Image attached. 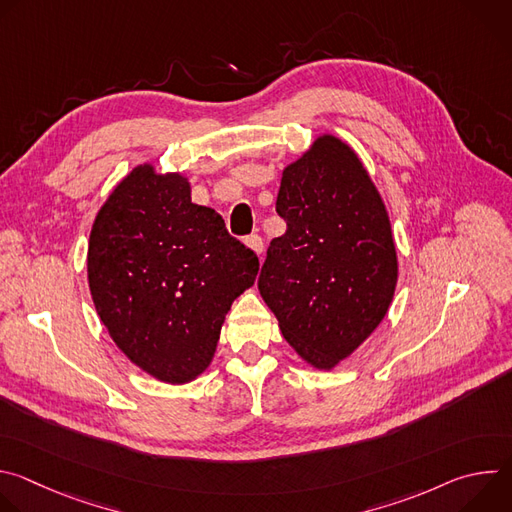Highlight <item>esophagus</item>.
I'll return each instance as SVG.
<instances>
[{"mask_svg":"<svg viewBox=\"0 0 512 512\" xmlns=\"http://www.w3.org/2000/svg\"><path fill=\"white\" fill-rule=\"evenodd\" d=\"M245 243H247V247H251L259 257L263 255V239H261L259 235H249V237L245 239Z\"/></svg>","mask_w":512,"mask_h":512,"instance_id":"34e87169","label":"esophagus"}]
</instances>
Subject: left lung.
Here are the masks:
<instances>
[{
    "label": "left lung",
    "mask_w": 512,
    "mask_h": 512,
    "mask_svg": "<svg viewBox=\"0 0 512 512\" xmlns=\"http://www.w3.org/2000/svg\"><path fill=\"white\" fill-rule=\"evenodd\" d=\"M287 229L261 265L259 291L283 338L330 371L385 318L397 285L389 214L358 156L334 135L283 170Z\"/></svg>",
    "instance_id": "8db88e82"
}]
</instances>
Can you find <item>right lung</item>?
<instances>
[{
  "instance_id": "add662e5",
  "label": "right lung",
  "mask_w": 512,
  "mask_h": 512,
  "mask_svg": "<svg viewBox=\"0 0 512 512\" xmlns=\"http://www.w3.org/2000/svg\"><path fill=\"white\" fill-rule=\"evenodd\" d=\"M87 269L113 342L145 373L182 385L210 364L259 259L229 235L221 214L190 200L184 176L143 164L101 206Z\"/></svg>"
}]
</instances>
